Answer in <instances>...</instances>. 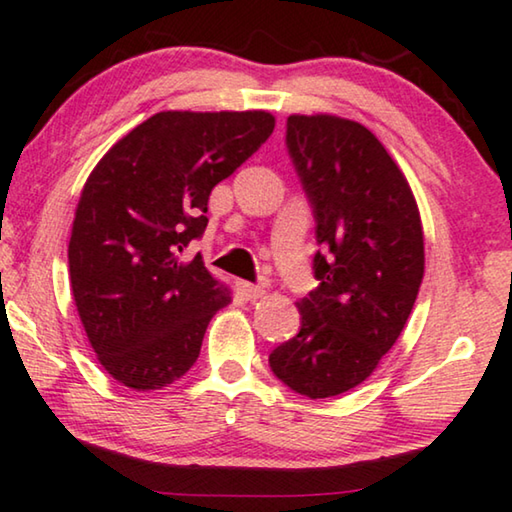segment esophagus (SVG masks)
Listing matches in <instances>:
<instances>
[{"mask_svg": "<svg viewBox=\"0 0 512 512\" xmlns=\"http://www.w3.org/2000/svg\"><path fill=\"white\" fill-rule=\"evenodd\" d=\"M236 287H239V292H241V297L246 299V301H255V299H262L264 294H266V290L262 285H253V283H246V280H239V283H236Z\"/></svg>", "mask_w": 512, "mask_h": 512, "instance_id": "obj_1", "label": "esophagus"}]
</instances>
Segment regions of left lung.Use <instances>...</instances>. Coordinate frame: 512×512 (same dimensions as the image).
<instances>
[{"label": "left lung", "mask_w": 512, "mask_h": 512, "mask_svg": "<svg viewBox=\"0 0 512 512\" xmlns=\"http://www.w3.org/2000/svg\"><path fill=\"white\" fill-rule=\"evenodd\" d=\"M287 150L313 204L320 285L297 301L301 329L271 371L311 399L364 383L397 343L424 276L415 194L376 134L329 113L287 118Z\"/></svg>", "instance_id": "8db88e82"}]
</instances>
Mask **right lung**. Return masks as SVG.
I'll return each instance as SVG.
<instances>
[{
  "label": "right lung",
  "mask_w": 512,
  "mask_h": 512,
  "mask_svg": "<svg viewBox=\"0 0 512 512\" xmlns=\"http://www.w3.org/2000/svg\"><path fill=\"white\" fill-rule=\"evenodd\" d=\"M266 111H162L113 143L83 185L69 239L78 318L99 364L136 392L197 362L232 290L181 253L208 225V197L269 139Z\"/></svg>",
  "instance_id": "right-lung-1"
}]
</instances>
